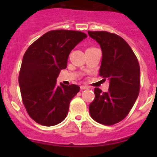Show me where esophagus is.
<instances>
[{
	"instance_id": "obj_1",
	"label": "esophagus",
	"mask_w": 157,
	"mask_h": 157,
	"mask_svg": "<svg viewBox=\"0 0 157 157\" xmlns=\"http://www.w3.org/2000/svg\"><path fill=\"white\" fill-rule=\"evenodd\" d=\"M80 89H81V90H87V89H89V86L82 85V86H80Z\"/></svg>"
}]
</instances>
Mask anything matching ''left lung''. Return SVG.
<instances>
[{
    "mask_svg": "<svg viewBox=\"0 0 157 157\" xmlns=\"http://www.w3.org/2000/svg\"><path fill=\"white\" fill-rule=\"evenodd\" d=\"M102 50L99 76L108 80V92L94 89L95 99L89 106L93 120L112 125L124 119L140 90V66L129 45L120 36L105 31H88Z\"/></svg>",
    "mask_w": 157,
    "mask_h": 157,
    "instance_id": "8db88e82",
    "label": "left lung"
}]
</instances>
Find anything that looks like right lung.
Returning <instances> with one entry per match:
<instances>
[{
	"mask_svg": "<svg viewBox=\"0 0 157 157\" xmlns=\"http://www.w3.org/2000/svg\"><path fill=\"white\" fill-rule=\"evenodd\" d=\"M86 37L81 32L53 30L41 36L25 52L19 85L25 108L36 122L54 126L67 116L71 100L80 87L57 85V78L67 67L72 49Z\"/></svg>",
	"mask_w": 157,
	"mask_h": 157,
	"instance_id": "add662e5",
	"label": "right lung"
}]
</instances>
